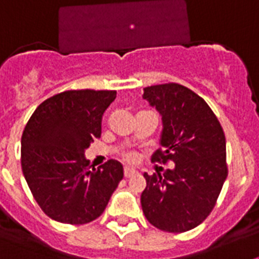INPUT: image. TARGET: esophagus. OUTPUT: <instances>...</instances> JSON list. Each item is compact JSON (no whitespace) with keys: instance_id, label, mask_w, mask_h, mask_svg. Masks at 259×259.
<instances>
[{"instance_id":"1","label":"esophagus","mask_w":259,"mask_h":259,"mask_svg":"<svg viewBox=\"0 0 259 259\" xmlns=\"http://www.w3.org/2000/svg\"><path fill=\"white\" fill-rule=\"evenodd\" d=\"M136 173H137V170L133 169V167H125V169H123V176H125L126 178L132 177V176H134Z\"/></svg>"}]
</instances>
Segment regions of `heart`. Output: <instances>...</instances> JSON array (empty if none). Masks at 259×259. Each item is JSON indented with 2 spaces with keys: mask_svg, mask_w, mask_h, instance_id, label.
I'll list each match as a JSON object with an SVG mask.
<instances>
[{
  "mask_svg": "<svg viewBox=\"0 0 259 259\" xmlns=\"http://www.w3.org/2000/svg\"><path fill=\"white\" fill-rule=\"evenodd\" d=\"M125 158L127 159V161H130V162H134L137 159V154H134V153H126Z\"/></svg>",
  "mask_w": 259,
  "mask_h": 259,
  "instance_id": "b5f03b06",
  "label": "heart"
}]
</instances>
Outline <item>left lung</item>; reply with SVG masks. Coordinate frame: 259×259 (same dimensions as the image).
Instances as JSON below:
<instances>
[{
  "instance_id": "obj_1",
  "label": "left lung",
  "mask_w": 259,
  "mask_h": 259,
  "mask_svg": "<svg viewBox=\"0 0 259 259\" xmlns=\"http://www.w3.org/2000/svg\"><path fill=\"white\" fill-rule=\"evenodd\" d=\"M142 98L162 118L161 149L151 159L174 163L162 176L144 173L142 210L159 230L188 232L209 215L228 177L224 130L205 100L182 85L145 88Z\"/></svg>"
}]
</instances>
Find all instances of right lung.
<instances>
[{"label": "right lung", "instance_id": "right-lung-1", "mask_svg": "<svg viewBox=\"0 0 259 259\" xmlns=\"http://www.w3.org/2000/svg\"><path fill=\"white\" fill-rule=\"evenodd\" d=\"M115 90H69L44 101L21 138V165L33 197L52 220L82 225L104 213L123 178L110 159L90 170L85 151L101 137L105 110Z\"/></svg>", "mask_w": 259, "mask_h": 259}]
</instances>
